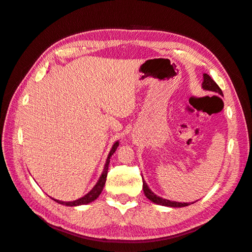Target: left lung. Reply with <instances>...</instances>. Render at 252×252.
<instances>
[{
  "label": "left lung",
  "instance_id": "left-lung-1",
  "mask_svg": "<svg viewBox=\"0 0 252 252\" xmlns=\"http://www.w3.org/2000/svg\"><path fill=\"white\" fill-rule=\"evenodd\" d=\"M202 86L206 90L215 91V93H218L220 95H223L222 90H220V88L219 87L218 84L215 81H213L207 73H204V82L202 84ZM143 190H144L145 195H146L151 202H154V203H156L158 205L169 206V207H185V206L190 205L189 203H179V202H173V201H169V200H165V199H163V197H161V196L156 195L149 189V187L146 184V182H145L144 180H143ZM191 204H193V203H191Z\"/></svg>",
  "mask_w": 252,
  "mask_h": 252
}]
</instances>
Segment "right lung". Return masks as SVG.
<instances>
[{
	"mask_svg": "<svg viewBox=\"0 0 252 252\" xmlns=\"http://www.w3.org/2000/svg\"><path fill=\"white\" fill-rule=\"evenodd\" d=\"M119 146V142H116L114 143V145L112 146L109 155H108V158H107V161H106V164H105V167H104V170H103V173L101 175L100 180H98V182L96 183V185L90 190V191L86 194L84 195L83 197H81V199L77 200V201H73V202H62V201H59V200H55L57 203L59 204H62V205H65V206H78V205H84V204H88L90 202L94 201L96 197L101 194L102 190H103V187L105 185V182H106V178H107V172H108V165H109V162H110V157L114 154V151H116V149L118 148Z\"/></svg>",
	"mask_w": 252,
	"mask_h": 252,
	"instance_id": "1",
	"label": "right lung"
}]
</instances>
